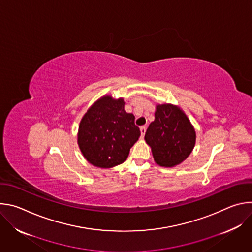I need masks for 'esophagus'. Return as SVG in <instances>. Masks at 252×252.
I'll return each mask as SVG.
<instances>
[{"mask_svg":"<svg viewBox=\"0 0 252 252\" xmlns=\"http://www.w3.org/2000/svg\"><path fill=\"white\" fill-rule=\"evenodd\" d=\"M140 134H141V138H143V136H145V133H146V130H147V128H146V126H140Z\"/></svg>","mask_w":252,"mask_h":252,"instance_id":"esophagus-1","label":"esophagus"}]
</instances>
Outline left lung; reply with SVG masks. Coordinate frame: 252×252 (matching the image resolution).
I'll return each instance as SVG.
<instances>
[{
  "label": "left lung",
  "instance_id": "8db88e82",
  "mask_svg": "<svg viewBox=\"0 0 252 252\" xmlns=\"http://www.w3.org/2000/svg\"><path fill=\"white\" fill-rule=\"evenodd\" d=\"M145 139L152 149L157 164L173 167L186 160L196 141V132L186 113L178 105H156L155 121L147 129Z\"/></svg>",
  "mask_w": 252,
  "mask_h": 252
}]
</instances>
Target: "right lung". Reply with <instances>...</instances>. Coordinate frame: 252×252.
Segmentation results:
<instances>
[{"label":"right lung","instance_id":"add662e5","mask_svg":"<svg viewBox=\"0 0 252 252\" xmlns=\"http://www.w3.org/2000/svg\"><path fill=\"white\" fill-rule=\"evenodd\" d=\"M124 97L105 94L84 115L78 130V145L94 166L111 168L123 163L140 136L134 116L125 111Z\"/></svg>","mask_w":252,"mask_h":252}]
</instances>
